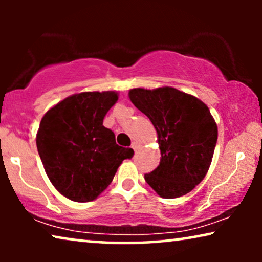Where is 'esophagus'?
<instances>
[{"label":"esophagus","instance_id":"34e87169","mask_svg":"<svg viewBox=\"0 0 262 262\" xmlns=\"http://www.w3.org/2000/svg\"><path fill=\"white\" fill-rule=\"evenodd\" d=\"M131 148L134 149L135 151H137V150H138L139 148H141V144H139L138 142H134V143H132V144H131Z\"/></svg>","mask_w":262,"mask_h":262}]
</instances>
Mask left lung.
Masks as SVG:
<instances>
[{"label":"left lung","instance_id":"1","mask_svg":"<svg viewBox=\"0 0 262 262\" xmlns=\"http://www.w3.org/2000/svg\"><path fill=\"white\" fill-rule=\"evenodd\" d=\"M132 103L157 131L161 161L144 179L162 198L187 194L205 178L218 130L209 107L195 96L171 87L131 89Z\"/></svg>","mask_w":262,"mask_h":262}]
</instances>
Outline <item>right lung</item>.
Here are the masks:
<instances>
[{
  "label": "right lung",
  "mask_w": 262,
  "mask_h": 262,
  "mask_svg": "<svg viewBox=\"0 0 262 262\" xmlns=\"http://www.w3.org/2000/svg\"><path fill=\"white\" fill-rule=\"evenodd\" d=\"M116 92L74 94L49 110L37 134V148L50 181L73 202H92L112 182L118 167L134 156L102 125L117 102Z\"/></svg>",
  "instance_id": "obj_1"
}]
</instances>
